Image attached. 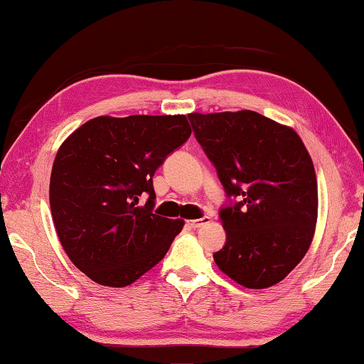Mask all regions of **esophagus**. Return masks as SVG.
<instances>
[{"instance_id": "34e87169", "label": "esophagus", "mask_w": 364, "mask_h": 364, "mask_svg": "<svg viewBox=\"0 0 364 364\" xmlns=\"http://www.w3.org/2000/svg\"><path fill=\"white\" fill-rule=\"evenodd\" d=\"M209 221H211V218L203 216V218H199V219H193V221H188V226L193 228V229H198V228L204 226V224H208Z\"/></svg>"}]
</instances>
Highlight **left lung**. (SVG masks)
I'll return each mask as SVG.
<instances>
[{
  "mask_svg": "<svg viewBox=\"0 0 364 364\" xmlns=\"http://www.w3.org/2000/svg\"><path fill=\"white\" fill-rule=\"evenodd\" d=\"M188 119L228 198L219 209L226 244L213 254L214 262L247 289L279 284L309 250L318 213L304 141L252 110Z\"/></svg>",
  "mask_w": 364,
  "mask_h": 364,
  "instance_id": "left-lung-1",
  "label": "left lung"
}]
</instances>
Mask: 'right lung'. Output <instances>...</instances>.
<instances>
[{
    "instance_id": "1",
    "label": "right lung",
    "mask_w": 364,
    "mask_h": 364,
    "mask_svg": "<svg viewBox=\"0 0 364 364\" xmlns=\"http://www.w3.org/2000/svg\"><path fill=\"white\" fill-rule=\"evenodd\" d=\"M189 135L184 115L97 117L60 145L50 213L65 254L94 282L133 284L181 232V219L153 211V175Z\"/></svg>"
}]
</instances>
